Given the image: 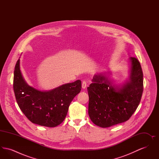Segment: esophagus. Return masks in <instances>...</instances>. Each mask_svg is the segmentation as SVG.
Here are the masks:
<instances>
[{
	"label": "esophagus",
	"mask_w": 159,
	"mask_h": 159,
	"mask_svg": "<svg viewBox=\"0 0 159 159\" xmlns=\"http://www.w3.org/2000/svg\"><path fill=\"white\" fill-rule=\"evenodd\" d=\"M86 86H87V83L85 82V81H83L82 84V87L83 89H85L86 88Z\"/></svg>",
	"instance_id": "obj_1"
}]
</instances>
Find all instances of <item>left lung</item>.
<instances>
[{
    "label": "left lung",
    "instance_id": "8db88e82",
    "mask_svg": "<svg viewBox=\"0 0 159 159\" xmlns=\"http://www.w3.org/2000/svg\"><path fill=\"white\" fill-rule=\"evenodd\" d=\"M129 62L128 80L122 84H114L106 73H99L94 75L88 87V114L97 126L108 128L127 121L139 106L143 73L136 58H129Z\"/></svg>",
    "mask_w": 159,
    "mask_h": 159
}]
</instances>
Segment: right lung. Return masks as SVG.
I'll list each match as a JSON object with an SVG mask.
<instances>
[{
	"mask_svg": "<svg viewBox=\"0 0 159 159\" xmlns=\"http://www.w3.org/2000/svg\"><path fill=\"white\" fill-rule=\"evenodd\" d=\"M20 64L19 59L15 65L13 88L22 112L34 124L50 128L60 125L67 116L71 102L81 91V80L66 83L49 91H39L26 83Z\"/></svg>",
	"mask_w": 159,
	"mask_h": 159,
	"instance_id": "1",
	"label": "right lung"
}]
</instances>
